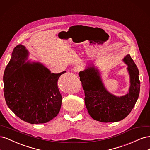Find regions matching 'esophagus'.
<instances>
[{
    "instance_id": "obj_1",
    "label": "esophagus",
    "mask_w": 150,
    "mask_h": 150,
    "mask_svg": "<svg viewBox=\"0 0 150 150\" xmlns=\"http://www.w3.org/2000/svg\"><path fill=\"white\" fill-rule=\"evenodd\" d=\"M81 67L79 66H76L74 67V68H73L74 71L76 72H79V71H81Z\"/></svg>"
}]
</instances>
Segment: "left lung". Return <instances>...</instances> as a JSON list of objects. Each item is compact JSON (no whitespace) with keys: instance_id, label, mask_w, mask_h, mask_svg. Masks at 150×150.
Segmentation results:
<instances>
[{"instance_id":"1","label":"left lung","mask_w":150,"mask_h":150,"mask_svg":"<svg viewBox=\"0 0 150 150\" xmlns=\"http://www.w3.org/2000/svg\"><path fill=\"white\" fill-rule=\"evenodd\" d=\"M123 60L128 66L131 86L129 93L120 98L107 91L98 71L93 67L79 73L84 91L86 106L94 120L102 122L121 121L129 114L137 101L140 89L139 71L129 54Z\"/></svg>"}]
</instances>
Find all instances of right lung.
<instances>
[{
	"label": "right lung",
	"mask_w": 150,
	"mask_h": 150,
	"mask_svg": "<svg viewBox=\"0 0 150 150\" xmlns=\"http://www.w3.org/2000/svg\"><path fill=\"white\" fill-rule=\"evenodd\" d=\"M28 55L18 45L6 67L3 76L7 105L22 120L40 124L52 120L59 112L62 96L57 87L60 73H51L39 62L24 63Z\"/></svg>",
	"instance_id": "1"
}]
</instances>
